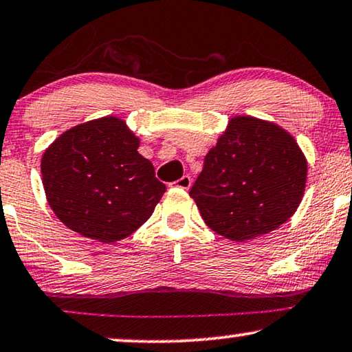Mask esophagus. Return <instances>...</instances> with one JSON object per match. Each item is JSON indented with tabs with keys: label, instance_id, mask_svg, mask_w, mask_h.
I'll use <instances>...</instances> for the list:
<instances>
[{
	"label": "esophagus",
	"instance_id": "obj_1",
	"mask_svg": "<svg viewBox=\"0 0 352 352\" xmlns=\"http://www.w3.org/2000/svg\"><path fill=\"white\" fill-rule=\"evenodd\" d=\"M176 186L181 187V189H189L192 186V179H190V176H182L181 179L176 181Z\"/></svg>",
	"mask_w": 352,
	"mask_h": 352
}]
</instances>
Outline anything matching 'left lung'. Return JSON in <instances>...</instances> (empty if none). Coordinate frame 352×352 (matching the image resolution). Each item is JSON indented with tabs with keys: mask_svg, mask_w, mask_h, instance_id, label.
Returning <instances> with one entry per match:
<instances>
[{
	"mask_svg": "<svg viewBox=\"0 0 352 352\" xmlns=\"http://www.w3.org/2000/svg\"><path fill=\"white\" fill-rule=\"evenodd\" d=\"M307 160L289 132L252 116L231 118L190 187L204 221L244 243L286 223L298 210Z\"/></svg>",
	"mask_w": 352,
	"mask_h": 352,
	"instance_id": "obj_1",
	"label": "left lung"
}]
</instances>
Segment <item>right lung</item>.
Segmentation results:
<instances>
[{
	"label": "right lung",
	"mask_w": 352,
	"mask_h": 352,
	"mask_svg": "<svg viewBox=\"0 0 352 352\" xmlns=\"http://www.w3.org/2000/svg\"><path fill=\"white\" fill-rule=\"evenodd\" d=\"M126 121L104 116L63 132L42 157L50 207L80 236L116 243L153 213L166 186Z\"/></svg>",
	"instance_id": "obj_1"
}]
</instances>
